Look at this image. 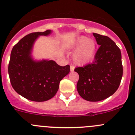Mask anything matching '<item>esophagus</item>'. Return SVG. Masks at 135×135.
<instances>
[{
  "label": "esophagus",
  "instance_id": "34e87169",
  "mask_svg": "<svg viewBox=\"0 0 135 135\" xmlns=\"http://www.w3.org/2000/svg\"><path fill=\"white\" fill-rule=\"evenodd\" d=\"M75 69V67L74 66H70V70L71 71H73Z\"/></svg>",
  "mask_w": 135,
  "mask_h": 135
}]
</instances>
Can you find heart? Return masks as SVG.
<instances>
[{"label": "heart", "mask_w": 135, "mask_h": 135, "mask_svg": "<svg viewBox=\"0 0 135 135\" xmlns=\"http://www.w3.org/2000/svg\"><path fill=\"white\" fill-rule=\"evenodd\" d=\"M73 49H76L73 54V60L78 65L83 66L93 60L96 52L95 41L85 36H80L76 39L73 44Z\"/></svg>", "instance_id": "obj_1"}]
</instances>
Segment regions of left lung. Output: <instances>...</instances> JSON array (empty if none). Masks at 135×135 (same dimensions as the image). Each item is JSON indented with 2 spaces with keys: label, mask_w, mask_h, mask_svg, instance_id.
<instances>
[{
  "label": "left lung",
  "mask_w": 135,
  "mask_h": 135,
  "mask_svg": "<svg viewBox=\"0 0 135 135\" xmlns=\"http://www.w3.org/2000/svg\"><path fill=\"white\" fill-rule=\"evenodd\" d=\"M100 45L94 60L83 67H78V93L88 101H99L114 94L122 75L123 66L120 49L114 41L106 36L93 33Z\"/></svg>",
  "instance_id": "obj_1"
}]
</instances>
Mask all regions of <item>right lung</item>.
I'll return each instance as SVG.
<instances>
[{
  "label": "right lung",
  "instance_id": "obj_1",
  "mask_svg": "<svg viewBox=\"0 0 135 135\" xmlns=\"http://www.w3.org/2000/svg\"><path fill=\"white\" fill-rule=\"evenodd\" d=\"M50 30L28 34L12 50L8 73L12 87L17 94L33 101H45L53 98L60 80L70 71L69 65L60 66L53 60L36 62L31 57L33 44L39 36H47Z\"/></svg>",
  "mask_w": 135,
  "mask_h": 135
}]
</instances>
